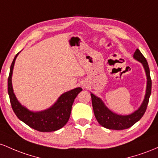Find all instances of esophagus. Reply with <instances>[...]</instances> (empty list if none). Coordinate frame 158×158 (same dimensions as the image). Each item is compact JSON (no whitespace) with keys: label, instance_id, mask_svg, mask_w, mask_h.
Here are the masks:
<instances>
[{"label":"esophagus","instance_id":"34e87169","mask_svg":"<svg viewBox=\"0 0 158 158\" xmlns=\"http://www.w3.org/2000/svg\"><path fill=\"white\" fill-rule=\"evenodd\" d=\"M82 86L84 88H87V86H86V84H82Z\"/></svg>","mask_w":158,"mask_h":158}]
</instances>
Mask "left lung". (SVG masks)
<instances>
[{
	"label": "left lung",
	"mask_w": 158,
	"mask_h": 158,
	"mask_svg": "<svg viewBox=\"0 0 158 158\" xmlns=\"http://www.w3.org/2000/svg\"><path fill=\"white\" fill-rule=\"evenodd\" d=\"M134 58L142 63L145 72H146L147 84L146 90L144 99L142 102L140 107L134 113L129 115H118L113 112L104 104L100 98L91 93L92 104L95 118L98 123L103 127L112 130H123L134 125L136 122L143 117L146 110L147 105L149 101V97L152 93V80L150 77V71L148 63L145 56L142 54L139 49H136L134 54Z\"/></svg>",
	"instance_id": "1"
}]
</instances>
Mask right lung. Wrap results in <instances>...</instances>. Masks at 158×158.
Wrapping results in <instances>:
<instances>
[{
    "mask_svg": "<svg viewBox=\"0 0 158 158\" xmlns=\"http://www.w3.org/2000/svg\"><path fill=\"white\" fill-rule=\"evenodd\" d=\"M19 54L12 61L8 77V94L14 113L21 121L38 131L51 132L59 130L69 119L72 104L78 93L83 90L82 88H74L62 94L56 102L48 109L36 112L30 110L18 101L12 88V71Z\"/></svg>",
    "mask_w": 158,
    "mask_h": 158,
    "instance_id": "1",
    "label": "right lung"
}]
</instances>
